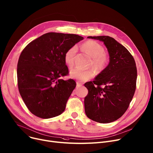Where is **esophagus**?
<instances>
[{
    "instance_id": "34e87169",
    "label": "esophagus",
    "mask_w": 153,
    "mask_h": 153,
    "mask_svg": "<svg viewBox=\"0 0 153 153\" xmlns=\"http://www.w3.org/2000/svg\"><path fill=\"white\" fill-rule=\"evenodd\" d=\"M81 86H82V84H80V83L77 82V85H76L77 88H79V87H80Z\"/></svg>"
}]
</instances>
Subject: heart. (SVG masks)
Instances as JSON below:
<instances>
[{"mask_svg": "<svg viewBox=\"0 0 153 153\" xmlns=\"http://www.w3.org/2000/svg\"><path fill=\"white\" fill-rule=\"evenodd\" d=\"M81 49L91 57L90 66L98 71L104 69L108 63V56L104 53L103 47L94 40H88L81 45ZM77 53V47L73 46L67 50L64 55V59L66 65L70 68L74 65V59ZM70 76L73 79L85 82L94 76V72L91 69L82 70L75 68L70 72Z\"/></svg>", "mask_w": 153, "mask_h": 153, "instance_id": "b5f03b06", "label": "heart"}]
</instances>
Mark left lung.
I'll use <instances>...</instances> for the list:
<instances>
[{"mask_svg":"<svg viewBox=\"0 0 153 153\" xmlns=\"http://www.w3.org/2000/svg\"><path fill=\"white\" fill-rule=\"evenodd\" d=\"M103 42L109 65L93 82L84 84L88 94L84 99L87 116L99 123H109L123 116L134 95L137 78L135 59L128 50L109 36H88Z\"/></svg>","mask_w":153,"mask_h":153,"instance_id":"left-lung-1","label":"left lung"}]
</instances>
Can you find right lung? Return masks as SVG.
I'll use <instances>...</instances> for the list:
<instances>
[{
  "mask_svg": "<svg viewBox=\"0 0 153 153\" xmlns=\"http://www.w3.org/2000/svg\"><path fill=\"white\" fill-rule=\"evenodd\" d=\"M84 39L77 34L48 33L23 50L17 65L19 92L30 113L42 119L60 115L76 86L68 74L64 55Z\"/></svg>",
  "mask_w": 153,
  "mask_h": 153,
  "instance_id": "1",
  "label": "right lung"
}]
</instances>
